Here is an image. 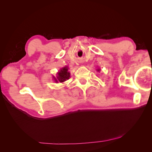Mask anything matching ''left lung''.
Instances as JSON below:
<instances>
[{"instance_id": "left-lung-1", "label": "left lung", "mask_w": 152, "mask_h": 152, "mask_svg": "<svg viewBox=\"0 0 152 152\" xmlns=\"http://www.w3.org/2000/svg\"><path fill=\"white\" fill-rule=\"evenodd\" d=\"M96 71L99 72H100V71H101V69H100V68H97V69H96Z\"/></svg>"}]
</instances>
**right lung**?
Masks as SVG:
<instances>
[{"label": "right lung", "instance_id": "1", "mask_svg": "<svg viewBox=\"0 0 152 152\" xmlns=\"http://www.w3.org/2000/svg\"><path fill=\"white\" fill-rule=\"evenodd\" d=\"M69 68L68 66H65L64 68H61L60 71L57 73V76L56 77L53 76V80L56 82V83H63L67 80H68L70 77V72L68 71Z\"/></svg>", "mask_w": 152, "mask_h": 152}]
</instances>
